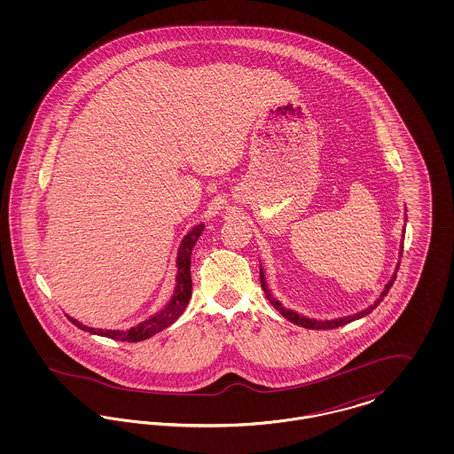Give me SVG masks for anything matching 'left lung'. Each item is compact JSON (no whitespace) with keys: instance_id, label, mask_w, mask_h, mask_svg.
I'll list each match as a JSON object with an SVG mask.
<instances>
[{"instance_id":"obj_1","label":"left lung","mask_w":454,"mask_h":454,"mask_svg":"<svg viewBox=\"0 0 454 454\" xmlns=\"http://www.w3.org/2000/svg\"><path fill=\"white\" fill-rule=\"evenodd\" d=\"M402 252H403V245H402ZM396 272H398V269H396ZM396 272L393 274V278H391V281L385 286V291L381 293V296H380V300L378 301H374V304H371L369 308H366L364 311H359V313H356V315H352V317H344V318H335V320H325V322H320V320H313V318H306V317H301V315H298L296 311H291V309H286L284 306H282L281 302L276 301L274 298H272V294L269 293V289H267V284L263 281V272H262V269H260V284H262V289H263V293H265V298L270 301V304L281 313L284 318H287L289 322H293V324L300 325V326H304V328H311V330H328V328H337V326H344V325L350 324V322H354V320H359V318H363V317H366L369 315L380 302L385 300V296L388 294L389 287L393 286V282L396 279Z\"/></svg>"}]
</instances>
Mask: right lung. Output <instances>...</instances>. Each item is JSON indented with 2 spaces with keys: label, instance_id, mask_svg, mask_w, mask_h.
Wrapping results in <instances>:
<instances>
[{
  "label": "right lung",
  "instance_id": "1",
  "mask_svg": "<svg viewBox=\"0 0 454 454\" xmlns=\"http://www.w3.org/2000/svg\"><path fill=\"white\" fill-rule=\"evenodd\" d=\"M204 231V224L195 226L192 231L187 233V237L182 239V245L178 248V257H176V267H178V274H176V286H175V294H173L172 301L165 306V309H161L160 313H156L152 318H148L146 322L132 326L129 330H98V328H90L87 325L76 322L74 318L67 317L69 322L76 325L78 328L95 333V335H102L108 337L112 340H121V342H141L153 337L154 333L165 330L185 311L189 300L192 296V278H191V255H192V248L199 237Z\"/></svg>",
  "mask_w": 454,
  "mask_h": 454
}]
</instances>
